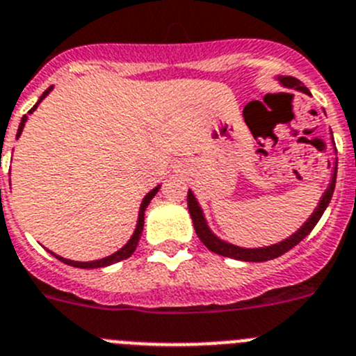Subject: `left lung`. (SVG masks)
Here are the masks:
<instances>
[{"instance_id": "1", "label": "left lung", "mask_w": 356, "mask_h": 356, "mask_svg": "<svg viewBox=\"0 0 356 356\" xmlns=\"http://www.w3.org/2000/svg\"><path fill=\"white\" fill-rule=\"evenodd\" d=\"M278 83L285 88H292V90H298L302 92V94L309 95L312 97V92L302 85L299 79L292 78V76H275ZM325 113V111H323ZM330 140H332V147H334V153H336V146H334V137L332 132H330ZM336 177H337V158L332 165V175H330V182L327 186V189L323 191L322 198L318 200V205L315 207V210L312 212V216L305 220L301 227H299L296 233H292L291 236H287L285 240L278 241V243L273 245H266V247H238V245L229 243V241L222 240V238L217 236L212 229H210L209 222H207V217L203 213L202 205L198 203V198L195 196V193L189 189L188 191V209L189 213H191V219H193V226H195L196 234H198L200 240L203 241L209 250H212L213 254H219L224 255V257H231V259H236V261H245V262H264V261H271V259H277L280 255H284L285 252H289L291 248H294L296 245L299 243L301 240H305L309 233H312L313 227L316 226V222L320 220V217L323 216L325 209L329 207L330 198L334 195V188H336Z\"/></svg>"}]
</instances>
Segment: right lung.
Segmentation results:
<instances>
[{"label":"right lung","instance_id":"add662e5","mask_svg":"<svg viewBox=\"0 0 356 356\" xmlns=\"http://www.w3.org/2000/svg\"><path fill=\"white\" fill-rule=\"evenodd\" d=\"M51 90H54V86H50V88H47V90H44L43 94H41V97L38 99L36 104H34L33 108L29 109V115H33V113L36 111V108H38V106L41 104V101H43V99L47 97V95L50 94ZM26 122H27V115H24V116H22V120H20L19 130H17V139H19L20 134H22L24 127H26ZM160 188H161V184H158L156 188H153V189H151L149 193H147L146 196H144L143 202H140V207H139V216H137V224H136V229H134L132 236H130V240L127 241V243L123 245V247L120 248V250H116L115 254L108 255V257L95 259V261H71V259L62 257V255L55 254V252L48 250V248H47V250L50 252V254L54 255V257H57L58 261L64 262V264L72 266V268H81V270H94V268H106V266H111V264H115V262L123 261V259H129L130 255H132L134 252H136L137 243H139V240H140V234H143V229H144V212H146L147 205H149L151 200L154 198V195H156V193L160 191Z\"/></svg>","mask_w":356,"mask_h":356}]
</instances>
